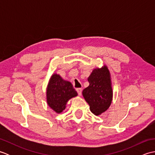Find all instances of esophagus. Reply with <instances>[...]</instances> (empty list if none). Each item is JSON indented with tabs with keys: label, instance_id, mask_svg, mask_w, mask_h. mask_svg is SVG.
I'll return each mask as SVG.
<instances>
[{
	"label": "esophagus",
	"instance_id": "34e87169",
	"mask_svg": "<svg viewBox=\"0 0 155 155\" xmlns=\"http://www.w3.org/2000/svg\"><path fill=\"white\" fill-rule=\"evenodd\" d=\"M77 93L78 94L81 96V94H82V88H77Z\"/></svg>",
	"mask_w": 155,
	"mask_h": 155
}]
</instances>
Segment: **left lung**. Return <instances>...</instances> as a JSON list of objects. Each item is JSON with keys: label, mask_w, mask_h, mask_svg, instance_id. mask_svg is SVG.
I'll list each match as a JSON object with an SVG mask.
<instances>
[{"label": "left lung", "mask_w": 155, "mask_h": 155, "mask_svg": "<svg viewBox=\"0 0 155 155\" xmlns=\"http://www.w3.org/2000/svg\"><path fill=\"white\" fill-rule=\"evenodd\" d=\"M88 87L83 91L84 99L90 106L91 111L99 115L106 111L113 98L109 71L106 66L94 69L88 78Z\"/></svg>", "instance_id": "left-lung-1"}]
</instances>
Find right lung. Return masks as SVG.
<instances>
[{
	"label": "right lung",
	"mask_w": 155,
	"mask_h": 155,
	"mask_svg": "<svg viewBox=\"0 0 155 155\" xmlns=\"http://www.w3.org/2000/svg\"><path fill=\"white\" fill-rule=\"evenodd\" d=\"M76 96H77V91L70 82L64 81L57 74L52 76L48 84L47 98L48 106L56 113L62 112L67 101Z\"/></svg>",
	"instance_id": "1"
}]
</instances>
